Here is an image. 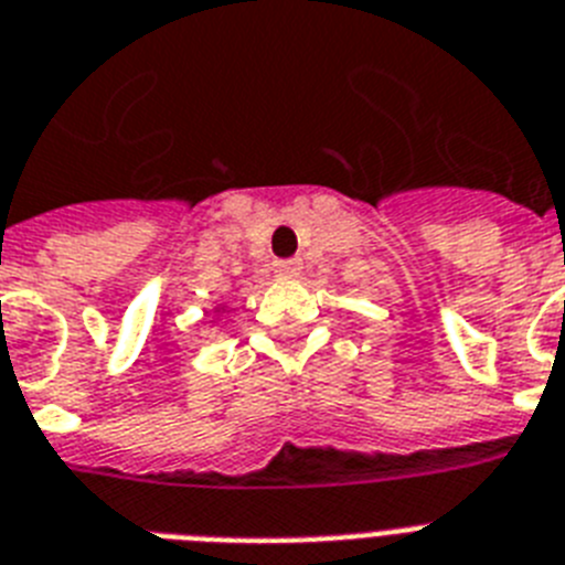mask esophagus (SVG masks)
<instances>
[{
  "mask_svg": "<svg viewBox=\"0 0 565 565\" xmlns=\"http://www.w3.org/2000/svg\"><path fill=\"white\" fill-rule=\"evenodd\" d=\"M300 268H302L300 259H277V263H274V274L282 279H294L297 274H300Z\"/></svg>",
  "mask_w": 565,
  "mask_h": 565,
  "instance_id": "34e87169",
  "label": "esophagus"
}]
</instances>
